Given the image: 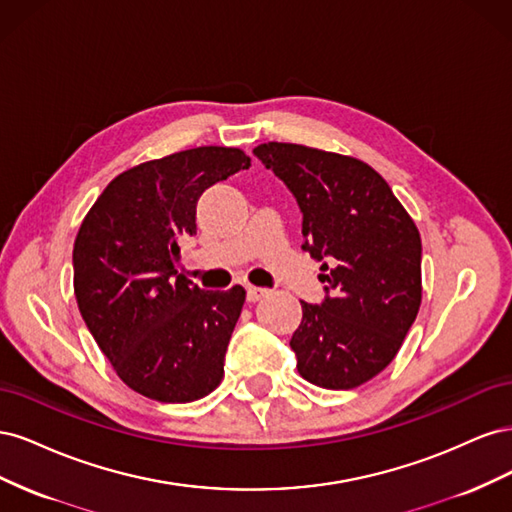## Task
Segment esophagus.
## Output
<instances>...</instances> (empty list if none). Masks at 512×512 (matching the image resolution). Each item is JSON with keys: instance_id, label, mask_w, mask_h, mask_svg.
I'll return each instance as SVG.
<instances>
[{"instance_id": "34e87169", "label": "esophagus", "mask_w": 512, "mask_h": 512, "mask_svg": "<svg viewBox=\"0 0 512 512\" xmlns=\"http://www.w3.org/2000/svg\"><path fill=\"white\" fill-rule=\"evenodd\" d=\"M245 290H247V301H250V303H256V301L265 297V294H269L267 288H258V286H247Z\"/></svg>"}]
</instances>
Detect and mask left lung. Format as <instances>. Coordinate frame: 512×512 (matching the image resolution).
<instances>
[{"instance_id":"obj_1","label":"left lung","mask_w":512,"mask_h":512,"mask_svg":"<svg viewBox=\"0 0 512 512\" xmlns=\"http://www.w3.org/2000/svg\"><path fill=\"white\" fill-rule=\"evenodd\" d=\"M258 160L303 211V250L322 262V305L301 301L290 339L299 374L348 391L376 378L399 352L423 297L421 235L369 164L294 143H262Z\"/></svg>"}]
</instances>
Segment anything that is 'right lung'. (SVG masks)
Instances as JSON below:
<instances>
[{
    "label": "right lung",
    "mask_w": 512,
    "mask_h": 512,
    "mask_svg": "<svg viewBox=\"0 0 512 512\" xmlns=\"http://www.w3.org/2000/svg\"><path fill=\"white\" fill-rule=\"evenodd\" d=\"M250 156L196 147L123 170L74 241V297L96 344L138 395L188 404L218 389L245 290H200L183 273L179 239L196 235V203Z\"/></svg>",
    "instance_id": "1"
}]
</instances>
